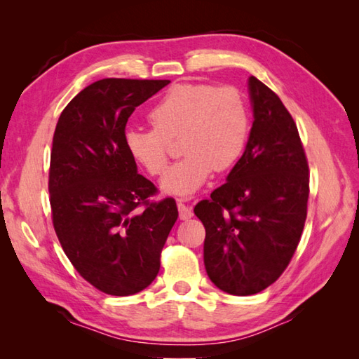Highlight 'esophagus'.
<instances>
[{
	"mask_svg": "<svg viewBox=\"0 0 359 359\" xmlns=\"http://www.w3.org/2000/svg\"><path fill=\"white\" fill-rule=\"evenodd\" d=\"M177 208H179V216L182 220H188L193 217L191 207H188L187 203H184V201H177Z\"/></svg>",
	"mask_w": 359,
	"mask_h": 359,
	"instance_id": "obj_1",
	"label": "esophagus"
}]
</instances>
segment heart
I'll return each mask as SVG.
<instances>
[{
	"label": "heart",
	"instance_id": "b5f03b06",
	"mask_svg": "<svg viewBox=\"0 0 359 359\" xmlns=\"http://www.w3.org/2000/svg\"><path fill=\"white\" fill-rule=\"evenodd\" d=\"M152 129L131 128L125 148L151 175L163 174L170 142L180 139L185 157L174 163L162 180L163 191L174 196L196 193L212 170H230L247 144L250 118L245 100L234 88L203 83L172 86L149 111Z\"/></svg>",
	"mask_w": 359,
	"mask_h": 359
}]
</instances>
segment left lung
<instances>
[{"mask_svg":"<svg viewBox=\"0 0 359 359\" xmlns=\"http://www.w3.org/2000/svg\"><path fill=\"white\" fill-rule=\"evenodd\" d=\"M253 126L239 162L194 207L205 226L203 262L217 288L262 292L292 261L307 217L309 163L293 117L273 90L248 79Z\"/></svg>","mask_w":359,"mask_h":359,"instance_id":"8db88e82","label":"left lung"}]
</instances>
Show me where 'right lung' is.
<instances>
[{"label":"right lung","mask_w":359,"mask_h":359,"mask_svg":"<svg viewBox=\"0 0 359 359\" xmlns=\"http://www.w3.org/2000/svg\"><path fill=\"white\" fill-rule=\"evenodd\" d=\"M168 83L98 80L72 98L53 133V228L80 276L106 294H135L156 279L179 216L172 197L149 201L157 188L137 172L123 140L134 109Z\"/></svg>","instance_id":"obj_1"}]
</instances>
